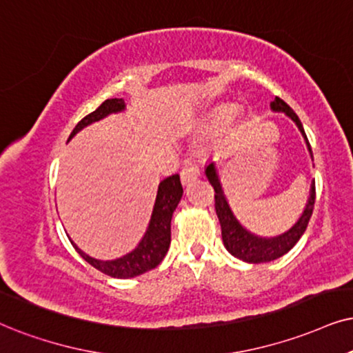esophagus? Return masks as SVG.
I'll return each mask as SVG.
<instances>
[{
    "instance_id": "esophagus-1",
    "label": "esophagus",
    "mask_w": 353,
    "mask_h": 353,
    "mask_svg": "<svg viewBox=\"0 0 353 353\" xmlns=\"http://www.w3.org/2000/svg\"><path fill=\"white\" fill-rule=\"evenodd\" d=\"M199 176H200V171L195 161H187L184 164V168L181 169V179L184 184H189V182L195 181Z\"/></svg>"
}]
</instances>
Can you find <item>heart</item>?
I'll use <instances>...</instances> for the list:
<instances>
[{"instance_id":"b5f03b06","label":"heart","mask_w":353,"mask_h":353,"mask_svg":"<svg viewBox=\"0 0 353 353\" xmlns=\"http://www.w3.org/2000/svg\"><path fill=\"white\" fill-rule=\"evenodd\" d=\"M234 114H236V112H234L233 107L225 105V107H221V109L216 110L215 120H216L218 123H228V122H231V120H233Z\"/></svg>"}]
</instances>
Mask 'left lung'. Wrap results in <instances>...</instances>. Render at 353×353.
<instances>
[{
    "instance_id": "obj_1",
    "label": "left lung",
    "mask_w": 353,
    "mask_h": 353,
    "mask_svg": "<svg viewBox=\"0 0 353 353\" xmlns=\"http://www.w3.org/2000/svg\"><path fill=\"white\" fill-rule=\"evenodd\" d=\"M270 105L272 109L276 110V112H285L288 117L295 120L298 128H300L301 133L306 138V133L303 130L300 119H298V115L293 112V109L287 104V102L280 99L279 96H275V99L272 101ZM307 146H310V151H311L310 141H307ZM311 156H313V151H311ZM205 172H207L208 181L212 182L213 189H215V210H216L218 220H220V225H221L223 243H225L226 249H228L230 254H233L234 257H238L244 262H251V264H262V262L275 261V259L285 256L290 249L295 246L298 239H300L303 233L306 231V226L307 223H310V218L313 215V208H314V200H316L314 182L313 185H311V197L307 200L305 212H303V215L300 220H298V223H295V226H293L292 230H288L287 233H283L282 236H276V238H272V239H264L248 233V231L244 230L238 221H236V218L233 216V213H231L228 203H226L225 195H223L221 192V185H220V181H218L215 166H213V164H208L207 171Z\"/></svg>"
}]
</instances>
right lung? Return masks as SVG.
I'll return each mask as SVG.
<instances>
[{
    "instance_id": "add662e5",
    "label": "right lung",
    "mask_w": 353,
    "mask_h": 353,
    "mask_svg": "<svg viewBox=\"0 0 353 353\" xmlns=\"http://www.w3.org/2000/svg\"><path fill=\"white\" fill-rule=\"evenodd\" d=\"M125 107L123 99H107L97 107L94 112L88 114L86 117L79 120L74 130L71 132V137H74L81 128L86 125L96 122V120L104 119L105 115L119 112ZM182 197V185L179 174H172L159 184L158 195H156V203L151 215L150 228L146 231L145 238L138 244L135 251H132L127 256L115 259V261H97V259L89 257L81 249L77 248V244L71 243L74 249L79 252L88 264H91L94 269L101 270L102 274L115 276V279H130L140 274H145L146 270L154 269L159 262L166 256L169 244H171V218L174 210Z\"/></svg>"
}]
</instances>
